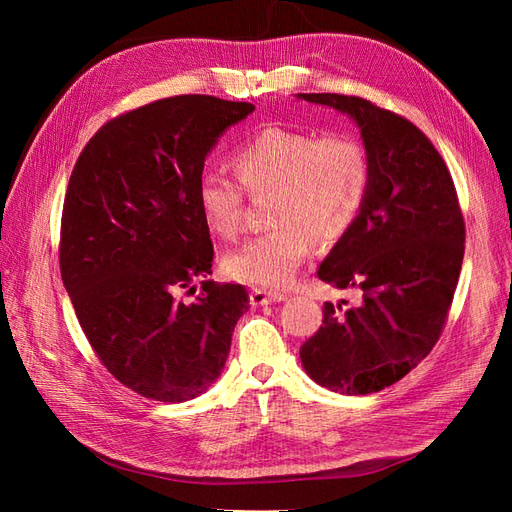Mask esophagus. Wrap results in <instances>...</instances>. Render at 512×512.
<instances>
[{
  "label": "esophagus",
  "instance_id": "34e87169",
  "mask_svg": "<svg viewBox=\"0 0 512 512\" xmlns=\"http://www.w3.org/2000/svg\"><path fill=\"white\" fill-rule=\"evenodd\" d=\"M286 299L284 292H273L265 288H252L250 292V303L252 305H269V303H280Z\"/></svg>",
  "mask_w": 512,
  "mask_h": 512
}]
</instances>
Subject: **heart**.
I'll return each instance as SVG.
<instances>
[{"mask_svg": "<svg viewBox=\"0 0 512 512\" xmlns=\"http://www.w3.org/2000/svg\"><path fill=\"white\" fill-rule=\"evenodd\" d=\"M230 164L237 181L220 170H205L196 181L198 209L207 228L222 239L243 230L247 194L273 192L271 224L265 235L230 252L224 269L235 280L280 288L312 254L314 239L335 243L352 228L371 185L367 147L348 134L267 126L232 149Z\"/></svg>", "mask_w": 512, "mask_h": 512, "instance_id": "heart-1", "label": "heart"}]
</instances>
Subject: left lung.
I'll return each mask as SVG.
<instances>
[{
    "instance_id": "obj_1",
    "label": "left lung",
    "mask_w": 512,
    "mask_h": 512,
    "mask_svg": "<svg viewBox=\"0 0 512 512\" xmlns=\"http://www.w3.org/2000/svg\"><path fill=\"white\" fill-rule=\"evenodd\" d=\"M348 113L361 128L371 185L352 228L318 269L359 301L324 303L301 346L312 380L344 395L404 378L440 339L457 288L466 224L451 173L412 121L359 96L299 94Z\"/></svg>"
}]
</instances>
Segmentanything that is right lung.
<instances>
[{
  "label": "right lung",
  "mask_w": 512,
  "mask_h": 512,
  "mask_svg": "<svg viewBox=\"0 0 512 512\" xmlns=\"http://www.w3.org/2000/svg\"><path fill=\"white\" fill-rule=\"evenodd\" d=\"M252 111L198 94L156 100L106 121L74 164L61 280L100 363L147 399L179 404L205 393L250 309L241 284L200 282L190 303L179 292L213 262L198 175L218 136Z\"/></svg>",
  "instance_id": "1"
}]
</instances>
